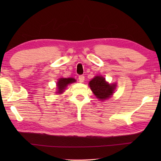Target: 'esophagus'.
Listing matches in <instances>:
<instances>
[{
	"label": "esophagus",
	"mask_w": 161,
	"mask_h": 161,
	"mask_svg": "<svg viewBox=\"0 0 161 161\" xmlns=\"http://www.w3.org/2000/svg\"><path fill=\"white\" fill-rule=\"evenodd\" d=\"M79 81H80V82H83L84 81V75L79 76Z\"/></svg>",
	"instance_id": "34e87169"
}]
</instances>
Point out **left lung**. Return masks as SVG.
Returning <instances> with one entry per match:
<instances>
[{
  "mask_svg": "<svg viewBox=\"0 0 161 161\" xmlns=\"http://www.w3.org/2000/svg\"><path fill=\"white\" fill-rule=\"evenodd\" d=\"M89 86L95 96L99 99H107L114 93L116 84H109L105 81V78L97 76L89 81Z\"/></svg>",
  "mask_w": 161,
  "mask_h": 161,
  "instance_id": "1",
  "label": "left lung"
}]
</instances>
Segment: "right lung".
Returning a JSON list of instances; mask_svg holds the SVG:
<instances>
[{"label": "right lung", "mask_w": 161, "mask_h": 161, "mask_svg": "<svg viewBox=\"0 0 161 161\" xmlns=\"http://www.w3.org/2000/svg\"><path fill=\"white\" fill-rule=\"evenodd\" d=\"M76 80L75 79L73 78H61L59 79L58 80V93L59 94H61L63 92L64 89H65V87H66L68 84H71V83H73V82H75Z\"/></svg>", "instance_id": "obj_1"}]
</instances>
